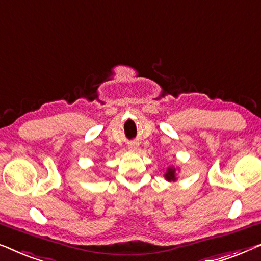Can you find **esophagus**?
I'll use <instances>...</instances> for the list:
<instances>
[{
	"instance_id": "1",
	"label": "esophagus",
	"mask_w": 261,
	"mask_h": 261,
	"mask_svg": "<svg viewBox=\"0 0 261 261\" xmlns=\"http://www.w3.org/2000/svg\"><path fill=\"white\" fill-rule=\"evenodd\" d=\"M130 149H131V150H135V149H136V146H135V145H132V146H130Z\"/></svg>"
}]
</instances>
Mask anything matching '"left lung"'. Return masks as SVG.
Listing matches in <instances>:
<instances>
[{
    "label": "left lung",
    "instance_id": "8db88e82",
    "mask_svg": "<svg viewBox=\"0 0 261 261\" xmlns=\"http://www.w3.org/2000/svg\"><path fill=\"white\" fill-rule=\"evenodd\" d=\"M166 178L168 181H175L176 177H175V168H169L168 171L166 172Z\"/></svg>",
    "mask_w": 261,
    "mask_h": 261
}]
</instances>
